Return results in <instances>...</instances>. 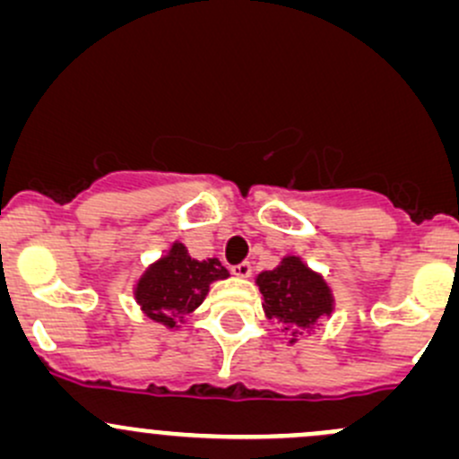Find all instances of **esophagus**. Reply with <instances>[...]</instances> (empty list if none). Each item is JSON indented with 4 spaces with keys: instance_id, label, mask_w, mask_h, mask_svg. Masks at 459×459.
<instances>
[{
    "instance_id": "1",
    "label": "esophagus",
    "mask_w": 459,
    "mask_h": 459,
    "mask_svg": "<svg viewBox=\"0 0 459 459\" xmlns=\"http://www.w3.org/2000/svg\"><path fill=\"white\" fill-rule=\"evenodd\" d=\"M233 274L235 276H241V279H248L250 274H253V265H250V261H241V264L233 265Z\"/></svg>"
}]
</instances>
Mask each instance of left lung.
<instances>
[{"mask_svg": "<svg viewBox=\"0 0 459 459\" xmlns=\"http://www.w3.org/2000/svg\"><path fill=\"white\" fill-rule=\"evenodd\" d=\"M256 285L264 294L265 316L283 322L285 331L311 329L333 311L329 287L299 256H287L279 268L261 272Z\"/></svg>", "mask_w": 459, "mask_h": 459, "instance_id": "8db88e82", "label": "left lung"}]
</instances>
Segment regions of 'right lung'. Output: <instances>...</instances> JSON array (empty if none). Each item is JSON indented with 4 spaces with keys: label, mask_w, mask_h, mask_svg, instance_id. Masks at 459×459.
I'll return each instance as SVG.
<instances>
[{
    "label": "right lung",
    "mask_w": 459,
    "mask_h": 459,
    "mask_svg": "<svg viewBox=\"0 0 459 459\" xmlns=\"http://www.w3.org/2000/svg\"><path fill=\"white\" fill-rule=\"evenodd\" d=\"M226 276L229 270L218 259H191L183 244H174L163 259L145 270L134 299L148 318L174 329L203 305L209 285Z\"/></svg>",
    "instance_id": "obj_1"
}]
</instances>
